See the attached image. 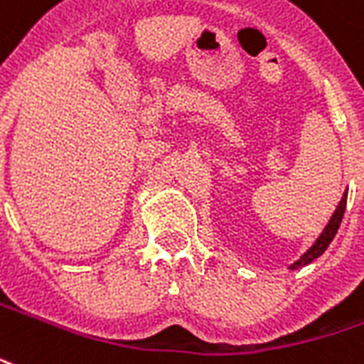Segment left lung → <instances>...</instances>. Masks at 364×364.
I'll return each instance as SVG.
<instances>
[{
    "label": "left lung",
    "mask_w": 364,
    "mask_h": 364,
    "mask_svg": "<svg viewBox=\"0 0 364 364\" xmlns=\"http://www.w3.org/2000/svg\"><path fill=\"white\" fill-rule=\"evenodd\" d=\"M346 204H347V189L341 196L340 204H338V208L333 210L332 218H330V222L326 223V228L322 230V233L318 235V239L314 241V243L306 249L305 255H301V258H297L291 266H289V270H299V268H303V266L311 264L312 260H316L320 255H324V250L330 247L332 243V239L336 237L338 230H340V223L343 220V214H346Z\"/></svg>",
    "instance_id": "left-lung-1"
}]
</instances>
